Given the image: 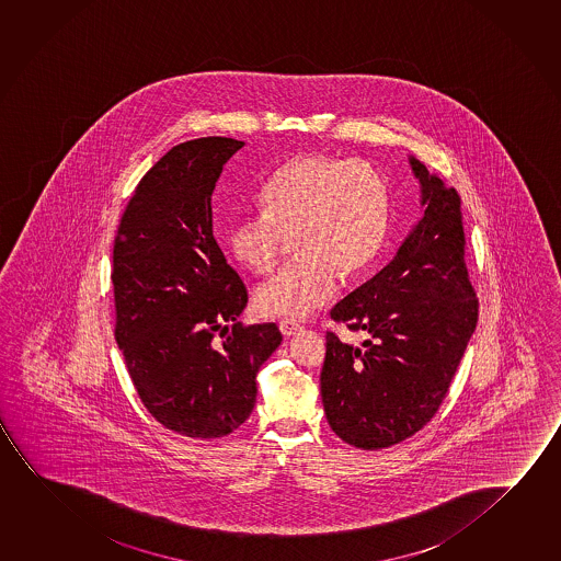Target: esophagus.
<instances>
[{"label": "esophagus", "mask_w": 561, "mask_h": 561, "mask_svg": "<svg viewBox=\"0 0 561 561\" xmlns=\"http://www.w3.org/2000/svg\"><path fill=\"white\" fill-rule=\"evenodd\" d=\"M279 330H282V334H284L285 337H291L295 336V334H299L302 327L297 320L284 319L279 320Z\"/></svg>", "instance_id": "34e87169"}]
</instances>
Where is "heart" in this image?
Segmentation results:
<instances>
[{
	"label": "heart",
	"mask_w": 561,
	"mask_h": 561,
	"mask_svg": "<svg viewBox=\"0 0 561 561\" xmlns=\"http://www.w3.org/2000/svg\"><path fill=\"white\" fill-rule=\"evenodd\" d=\"M262 211L234 217L227 244L254 274H270L294 239L299 256L256 291V309L267 317L302 319L327 305L337 289V272L362 274L387 233L388 186L365 161L299 156L287 161L260 194Z\"/></svg>",
	"instance_id": "obj_1"
}]
</instances>
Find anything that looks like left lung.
Here are the masks:
<instances>
[{
	"label": "left lung",
	"instance_id": "left-lung-1",
	"mask_svg": "<svg viewBox=\"0 0 561 561\" xmlns=\"http://www.w3.org/2000/svg\"><path fill=\"white\" fill-rule=\"evenodd\" d=\"M408 163L422 219L394 259L330 311L369 337L357 347L328 332L320 373L330 427L363 450L392 447L432 420L478 322L457 190L415 157Z\"/></svg>",
	"mask_w": 561,
	"mask_h": 561
}]
</instances>
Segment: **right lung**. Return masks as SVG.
I'll return each mask as SVG.
<instances>
[{
  "instance_id": "add662e5",
  "label": "right lung",
  "mask_w": 561,
  "mask_h": 561,
  "mask_svg": "<svg viewBox=\"0 0 561 561\" xmlns=\"http://www.w3.org/2000/svg\"><path fill=\"white\" fill-rule=\"evenodd\" d=\"M242 146L211 136L167 151L139 181L114 239L116 342L129 377L157 422L194 439L249 420L260 367L282 344L274 322L237 320L249 295L214 237L211 194Z\"/></svg>"
}]
</instances>
